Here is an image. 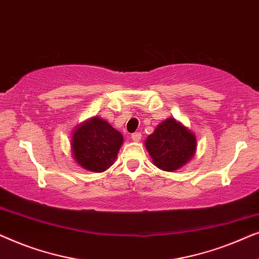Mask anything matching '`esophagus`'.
Returning a JSON list of instances; mask_svg holds the SVG:
<instances>
[{
  "label": "esophagus",
  "instance_id": "1",
  "mask_svg": "<svg viewBox=\"0 0 259 259\" xmlns=\"http://www.w3.org/2000/svg\"><path fill=\"white\" fill-rule=\"evenodd\" d=\"M132 140L133 141H139L140 139H141V133L140 132H136V133H133L132 134Z\"/></svg>",
  "mask_w": 259,
  "mask_h": 259
}]
</instances>
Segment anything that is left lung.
I'll use <instances>...</instances> for the list:
<instances>
[{
    "label": "left lung",
    "instance_id": "8db88e82",
    "mask_svg": "<svg viewBox=\"0 0 259 259\" xmlns=\"http://www.w3.org/2000/svg\"><path fill=\"white\" fill-rule=\"evenodd\" d=\"M146 148L153 164L164 171H175L193 157L197 140L193 133L175 119H167L148 136Z\"/></svg>",
    "mask_w": 259,
    "mask_h": 259
}]
</instances>
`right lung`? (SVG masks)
Here are the masks:
<instances>
[{
    "label": "right lung",
    "instance_id": "1",
    "mask_svg": "<svg viewBox=\"0 0 259 259\" xmlns=\"http://www.w3.org/2000/svg\"><path fill=\"white\" fill-rule=\"evenodd\" d=\"M122 141L121 133L95 116L74 131L72 151L77 164L83 168L102 172L113 165Z\"/></svg>",
    "mask_w": 259,
    "mask_h": 259
}]
</instances>
